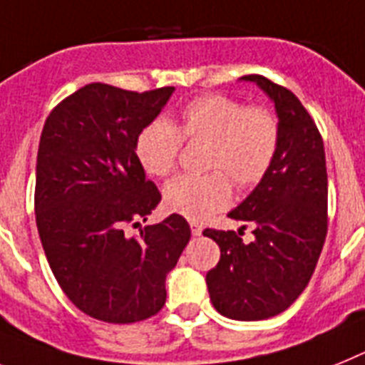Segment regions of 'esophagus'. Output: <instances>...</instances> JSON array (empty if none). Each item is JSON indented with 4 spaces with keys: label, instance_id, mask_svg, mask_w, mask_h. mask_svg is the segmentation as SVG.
Instances as JSON below:
<instances>
[{
    "label": "esophagus",
    "instance_id": "obj_1",
    "mask_svg": "<svg viewBox=\"0 0 365 365\" xmlns=\"http://www.w3.org/2000/svg\"><path fill=\"white\" fill-rule=\"evenodd\" d=\"M191 232L195 237H198V235L202 234V225H198V222H195V220H191Z\"/></svg>",
    "mask_w": 365,
    "mask_h": 365
}]
</instances>
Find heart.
<instances>
[{"label": "heart", "instance_id": "b5f03b06", "mask_svg": "<svg viewBox=\"0 0 365 365\" xmlns=\"http://www.w3.org/2000/svg\"><path fill=\"white\" fill-rule=\"evenodd\" d=\"M182 139L210 143L207 168H219L204 176L182 174L165 185L168 210L198 220L230 202L226 175L237 187H250L267 174L278 148V122L267 109L245 107L228 96L197 98L174 125L158 118L140 130L135 152L146 173L159 178L173 173Z\"/></svg>", "mask_w": 365, "mask_h": 365}]
</instances>
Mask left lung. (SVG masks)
<instances>
[{
    "mask_svg": "<svg viewBox=\"0 0 365 365\" xmlns=\"http://www.w3.org/2000/svg\"><path fill=\"white\" fill-rule=\"evenodd\" d=\"M240 81L274 103L278 148L267 174L228 213L252 226L254 240L243 243L241 230H204L220 249L206 284L219 314L262 321L287 310L314 274L327 237V163L319 131L292 91L258 73Z\"/></svg>",
    "mask_w": 365,
    "mask_h": 365,
    "instance_id": "left-lung-1",
    "label": "left lung"
}]
</instances>
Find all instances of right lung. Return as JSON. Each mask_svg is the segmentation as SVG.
I'll list each match as a JSON object with an SVG mask.
<instances>
[{
  "label": "right lung",
  "instance_id": "1",
  "mask_svg": "<svg viewBox=\"0 0 365 365\" xmlns=\"http://www.w3.org/2000/svg\"><path fill=\"white\" fill-rule=\"evenodd\" d=\"M173 93L91 83L46 118L36 155V228L61 289L94 319L135 323L158 314L167 274L191 240L187 220L176 213L145 226L139 237L124 234L128 222H146L161 202L135 143Z\"/></svg>",
  "mask_w": 365,
  "mask_h": 365
}]
</instances>
